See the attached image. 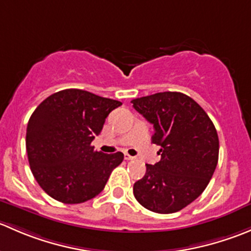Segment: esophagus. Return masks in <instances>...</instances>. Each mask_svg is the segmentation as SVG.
I'll use <instances>...</instances> for the list:
<instances>
[{"label": "esophagus", "instance_id": "1", "mask_svg": "<svg viewBox=\"0 0 251 251\" xmlns=\"http://www.w3.org/2000/svg\"><path fill=\"white\" fill-rule=\"evenodd\" d=\"M125 159L126 160H133V159H135V156H131L128 153H125Z\"/></svg>", "mask_w": 251, "mask_h": 251}]
</instances>
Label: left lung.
Listing matches in <instances>:
<instances>
[{
	"label": "left lung",
	"instance_id": "8db88e82",
	"mask_svg": "<svg viewBox=\"0 0 251 251\" xmlns=\"http://www.w3.org/2000/svg\"><path fill=\"white\" fill-rule=\"evenodd\" d=\"M153 124L151 142L160 146V161L146 164V175L133 184L142 206L173 214L196 201L209 184L219 160V136L209 115L181 92H159L131 100Z\"/></svg>",
	"mask_w": 251,
	"mask_h": 251
}]
</instances>
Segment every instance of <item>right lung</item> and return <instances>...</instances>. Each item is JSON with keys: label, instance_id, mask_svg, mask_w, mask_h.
Returning a JSON list of instances; mask_svg holds the SVG:
<instances>
[{"label": "right lung", "instance_id": "obj_1", "mask_svg": "<svg viewBox=\"0 0 251 251\" xmlns=\"http://www.w3.org/2000/svg\"><path fill=\"white\" fill-rule=\"evenodd\" d=\"M121 102L77 88L47 97L30 116L26 151L30 169L42 189L58 201L80 204L100 193L121 151L104 154L91 142Z\"/></svg>", "mask_w": 251, "mask_h": 251}]
</instances>
